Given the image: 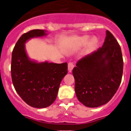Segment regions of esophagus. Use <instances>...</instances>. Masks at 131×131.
I'll return each instance as SVG.
<instances>
[{"label":"esophagus","instance_id":"esophagus-1","mask_svg":"<svg viewBox=\"0 0 131 131\" xmlns=\"http://www.w3.org/2000/svg\"><path fill=\"white\" fill-rule=\"evenodd\" d=\"M74 66H74V64L72 62H69V63H68V70H69V71H72Z\"/></svg>","mask_w":131,"mask_h":131}]
</instances>
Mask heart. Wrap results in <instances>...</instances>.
I'll list each match as a JSON object with an SVG mask.
<instances>
[{"instance_id":"obj_1","label":"heart","mask_w":131,"mask_h":131,"mask_svg":"<svg viewBox=\"0 0 131 131\" xmlns=\"http://www.w3.org/2000/svg\"><path fill=\"white\" fill-rule=\"evenodd\" d=\"M98 44V39L96 37H92L91 39V37L89 35L83 36L79 37L77 40L73 43L68 45L67 47V50L69 52H75L78 50L81 49L83 47H86L88 45V50H92L96 47Z\"/></svg>"}]
</instances>
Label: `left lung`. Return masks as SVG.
<instances>
[{
    "mask_svg": "<svg viewBox=\"0 0 131 131\" xmlns=\"http://www.w3.org/2000/svg\"><path fill=\"white\" fill-rule=\"evenodd\" d=\"M123 69L121 47L107 30L102 47L79 60L73 69L79 101L89 107L107 104L121 84Z\"/></svg>",
    "mask_w": 131,
    "mask_h": 131,
    "instance_id": "obj_1",
    "label": "left lung"
}]
</instances>
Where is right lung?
Wrapping results in <instances>:
<instances>
[{
    "mask_svg": "<svg viewBox=\"0 0 131 131\" xmlns=\"http://www.w3.org/2000/svg\"><path fill=\"white\" fill-rule=\"evenodd\" d=\"M45 30L34 29L24 33L12 54L11 75L16 92L26 104L45 108L55 101L62 80L68 73V63L38 62L29 58L25 45L33 38L47 35Z\"/></svg>",
    "mask_w": 131,
    "mask_h": 131,
    "instance_id": "right-lung-1",
    "label": "right lung"
}]
</instances>
